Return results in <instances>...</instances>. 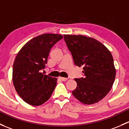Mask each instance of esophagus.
<instances>
[{"instance_id": "esophagus-1", "label": "esophagus", "mask_w": 129, "mask_h": 129, "mask_svg": "<svg viewBox=\"0 0 129 129\" xmlns=\"http://www.w3.org/2000/svg\"><path fill=\"white\" fill-rule=\"evenodd\" d=\"M59 79L60 80L63 81V82H65V81H67V80H68V78H63V77H59Z\"/></svg>"}]
</instances>
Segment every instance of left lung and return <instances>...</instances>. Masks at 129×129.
<instances>
[{
	"instance_id": "8db88e82",
	"label": "left lung",
	"mask_w": 129,
	"mask_h": 129,
	"mask_svg": "<svg viewBox=\"0 0 129 129\" xmlns=\"http://www.w3.org/2000/svg\"><path fill=\"white\" fill-rule=\"evenodd\" d=\"M74 63L83 67L85 77L75 78L77 86L73 95L85 104L101 101L110 91L116 77L111 52L94 38L83 35H63Z\"/></svg>"
}]
</instances>
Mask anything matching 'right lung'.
Returning a JSON list of instances; mask_svg holds the SVG:
<instances>
[{"label": "right lung", "mask_w": 129, "mask_h": 129, "mask_svg": "<svg viewBox=\"0 0 129 129\" xmlns=\"http://www.w3.org/2000/svg\"><path fill=\"white\" fill-rule=\"evenodd\" d=\"M63 36L43 34L27 42L19 51L13 66L12 80L16 91L26 103L38 106L50 98L56 78L43 75L51 48Z\"/></svg>", "instance_id": "add662e5"}]
</instances>
